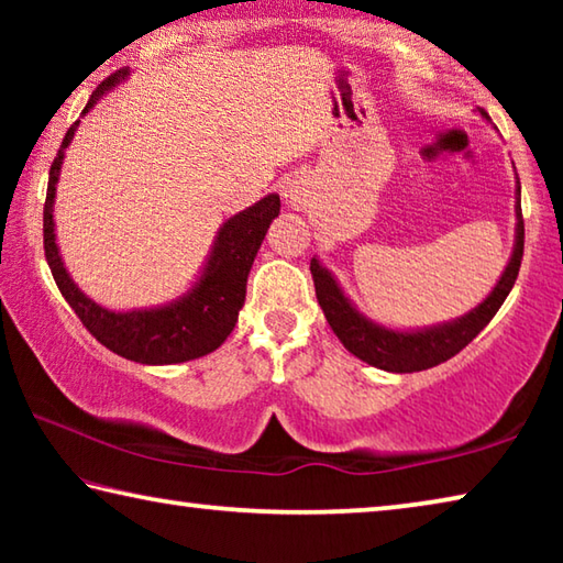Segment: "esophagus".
I'll use <instances>...</instances> for the list:
<instances>
[{"mask_svg": "<svg viewBox=\"0 0 563 563\" xmlns=\"http://www.w3.org/2000/svg\"><path fill=\"white\" fill-rule=\"evenodd\" d=\"M283 196L285 201H288L292 208H302L308 206V198H310V184L300 176H292L283 184Z\"/></svg>", "mask_w": 563, "mask_h": 563, "instance_id": "34e87169", "label": "esophagus"}]
</instances>
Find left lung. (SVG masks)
<instances>
[{
  "label": "left lung",
  "mask_w": 563,
  "mask_h": 563,
  "mask_svg": "<svg viewBox=\"0 0 563 563\" xmlns=\"http://www.w3.org/2000/svg\"><path fill=\"white\" fill-rule=\"evenodd\" d=\"M482 117L489 121L487 113ZM514 213H517V228H514V247L509 255L507 268H504L501 278L494 285L492 292L484 298L476 308L464 312L462 318L437 322V325L427 328H409V330H395L379 322L369 320L357 310L345 290L340 288L325 265L320 258L310 261V273L316 280V295L322 312L330 322L332 332L345 345L347 352L360 357L367 365L385 373H419V369H430L440 362L454 357L456 352L464 350L470 342L479 335V332L489 325V320L497 316L501 302L507 300L509 290L514 288L519 275L521 255H523V218H521V186L517 178V201H514Z\"/></svg>",
  "instance_id": "1"
}]
</instances>
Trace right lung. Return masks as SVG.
<instances>
[{
	"instance_id": "1",
	"label": "right lung",
	"mask_w": 563,
	"mask_h": 563,
	"mask_svg": "<svg viewBox=\"0 0 563 563\" xmlns=\"http://www.w3.org/2000/svg\"><path fill=\"white\" fill-rule=\"evenodd\" d=\"M126 79L129 69H119L107 81H101L99 89L91 93L87 107H84L81 117H87L109 91ZM76 129H79V121L71 123V129L66 131L59 154L54 158L44 203V253L64 300L71 305L84 328L103 347L126 360L141 362V365H176V362L203 357L208 352L218 350L235 328L238 312L245 302L247 273L253 268L265 233L280 213V196L268 194L258 203L247 206L245 211L228 218L218 228L211 253H208L196 283L184 295H178L176 300L154 305V308L109 310L97 300H91L74 283L62 261L59 245H56V184H59L66 148L74 141Z\"/></svg>"
}]
</instances>
